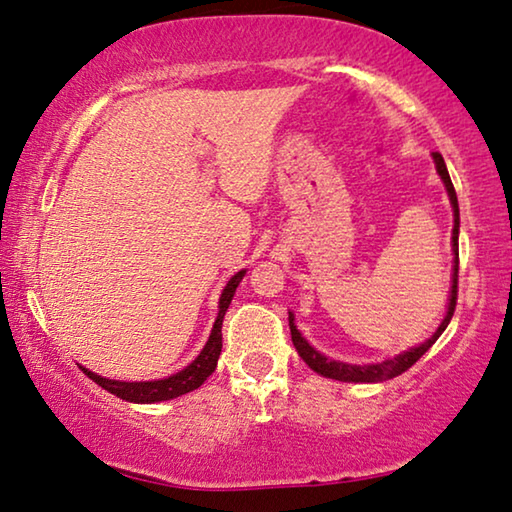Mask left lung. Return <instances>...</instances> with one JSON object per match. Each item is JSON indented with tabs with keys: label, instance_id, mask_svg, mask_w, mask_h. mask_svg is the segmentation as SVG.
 Masks as SVG:
<instances>
[{
	"label": "left lung",
	"instance_id": "left-lung-1",
	"mask_svg": "<svg viewBox=\"0 0 512 512\" xmlns=\"http://www.w3.org/2000/svg\"><path fill=\"white\" fill-rule=\"evenodd\" d=\"M433 162H436V171L438 176L443 178V183L447 187V194H449V201H452V210H454V230H452V248H454V275H452V291H449V305H447V316L443 318V323L440 327L433 332L431 339L424 341L422 345H415V348L406 350L402 354H397L393 359H386L381 363H368V366H352V363H343V361H334V359H327L325 354H320L318 350L311 348V345L302 339V334L298 332L296 323H293V314L289 311V327H291V341L296 345L298 354L302 357V361L307 363V366L318 372V375H323L327 379H339V381H361V384H375V381H386V379H393L397 375H402L404 370H409L415 361H418L424 352H427L433 343L438 341V336L445 332V327L449 325V320L454 316V309H456V298H458V198L454 192V185H452V178H449V171L445 167V160L440 153H433Z\"/></svg>",
	"mask_w": 512,
	"mask_h": 512
}]
</instances>
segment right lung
<instances>
[{"instance_id":"right-lung-1","label":"right lung","mask_w":512,"mask_h":512,"mask_svg":"<svg viewBox=\"0 0 512 512\" xmlns=\"http://www.w3.org/2000/svg\"><path fill=\"white\" fill-rule=\"evenodd\" d=\"M246 271H239L237 275L230 277V282L225 284V289L219 298V316L214 320L212 334L207 339L205 348L201 354L189 363L187 368H183L176 375H171L167 379H155V381H117V379H106L97 375V372H90L88 368L81 370L88 375L94 384H99L101 388H106L108 393L121 397L126 402H135V404H153V402H164V400H173V397H180L185 393L196 391L203 381L212 375L216 368V361H219L221 354V325H223V316L228 311L232 296L239 287V282L244 280Z\"/></svg>"}]
</instances>
